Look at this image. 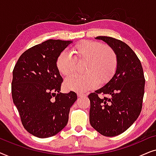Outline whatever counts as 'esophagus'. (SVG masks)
<instances>
[{"label":"esophagus","mask_w":156,"mask_h":156,"mask_svg":"<svg viewBox=\"0 0 156 156\" xmlns=\"http://www.w3.org/2000/svg\"><path fill=\"white\" fill-rule=\"evenodd\" d=\"M77 96H78V97H80L81 98V97H84L86 95L84 94H82V93H78L77 94Z\"/></svg>","instance_id":"1"}]
</instances>
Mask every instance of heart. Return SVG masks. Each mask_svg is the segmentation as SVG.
<instances>
[{
    "mask_svg": "<svg viewBox=\"0 0 156 156\" xmlns=\"http://www.w3.org/2000/svg\"><path fill=\"white\" fill-rule=\"evenodd\" d=\"M72 55L62 52L57 57L56 66L59 73L67 76L76 69V62L86 61L83 67L84 74H73L65 80V87L68 90L83 92L94 87L97 82L108 81L116 72L118 58L112 48L101 42L83 40L78 42L71 50Z\"/></svg>",
    "mask_w": 156,
    "mask_h": 156,
    "instance_id": "b5f03b06",
    "label": "heart"
}]
</instances>
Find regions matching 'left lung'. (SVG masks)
<instances>
[{
  "label": "left lung",
  "instance_id": "obj_1",
  "mask_svg": "<svg viewBox=\"0 0 156 156\" xmlns=\"http://www.w3.org/2000/svg\"><path fill=\"white\" fill-rule=\"evenodd\" d=\"M96 39L103 40L115 51L118 65L109 82L88 96L89 122L101 135L112 137L126 131L141 112L144 70L137 55L125 42L106 36Z\"/></svg>",
  "mask_w": 156,
  "mask_h": 156
}]
</instances>
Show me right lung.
Listing matches in <instances>:
<instances>
[{"label":"right lung","mask_w":156,"mask_h":156,"mask_svg":"<svg viewBox=\"0 0 156 156\" xmlns=\"http://www.w3.org/2000/svg\"><path fill=\"white\" fill-rule=\"evenodd\" d=\"M72 41L48 40L19 57L12 71V101L25 130L36 137L49 138L67 124L76 94L59 92L63 82L57 57Z\"/></svg>","instance_id":"right-lung-1"}]
</instances>
